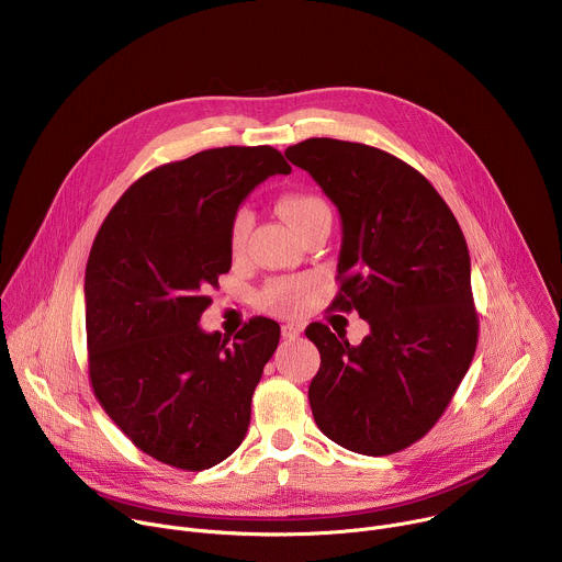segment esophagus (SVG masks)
Returning <instances> with one entry per match:
<instances>
[{"label":"esophagus","mask_w":562,"mask_h":562,"mask_svg":"<svg viewBox=\"0 0 562 562\" xmlns=\"http://www.w3.org/2000/svg\"><path fill=\"white\" fill-rule=\"evenodd\" d=\"M300 334H302V327H300V325L289 323V325L282 327V338H284V340H295Z\"/></svg>","instance_id":"1"}]
</instances>
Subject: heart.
I'll use <instances>...</instances> for the list:
<instances>
[{
    "mask_svg": "<svg viewBox=\"0 0 562 562\" xmlns=\"http://www.w3.org/2000/svg\"><path fill=\"white\" fill-rule=\"evenodd\" d=\"M278 211L297 235H302L306 228H311L317 220L331 217L327 202L315 193H286L278 200ZM251 224H254V215L249 209L243 206L235 211V215L231 220V228H228V243H231L233 254H239L245 249ZM302 291H304V282H300V280L273 282L265 291V304L269 308L282 311V313L293 311V308H297V304L302 300Z\"/></svg>",
    "mask_w": 562,
    "mask_h": 562,
    "instance_id": "obj_1",
    "label": "heart"
}]
</instances>
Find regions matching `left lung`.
<instances>
[{
	"instance_id": "left-lung-1",
	"label": "left lung",
	"mask_w": 562,
	"mask_h": 562,
	"mask_svg": "<svg viewBox=\"0 0 562 562\" xmlns=\"http://www.w3.org/2000/svg\"><path fill=\"white\" fill-rule=\"evenodd\" d=\"M284 155L338 206L334 306L369 323L356 347L327 325L306 327L319 351L313 420L349 451L395 453L438 423L475 353L464 235L427 178L380 148L311 137Z\"/></svg>"
}]
</instances>
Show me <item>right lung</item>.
<instances>
[{
	"label": "right lung",
	"mask_w": 562,
	"mask_h": 562,
	"mask_svg": "<svg viewBox=\"0 0 562 562\" xmlns=\"http://www.w3.org/2000/svg\"><path fill=\"white\" fill-rule=\"evenodd\" d=\"M291 167L273 146H224L142 176L106 215L87 278L89 373L109 418L150 458L209 469L245 440L280 325L249 319L226 345L200 317L231 269V220Z\"/></svg>",
	"instance_id": "right-lung-1"
}]
</instances>
